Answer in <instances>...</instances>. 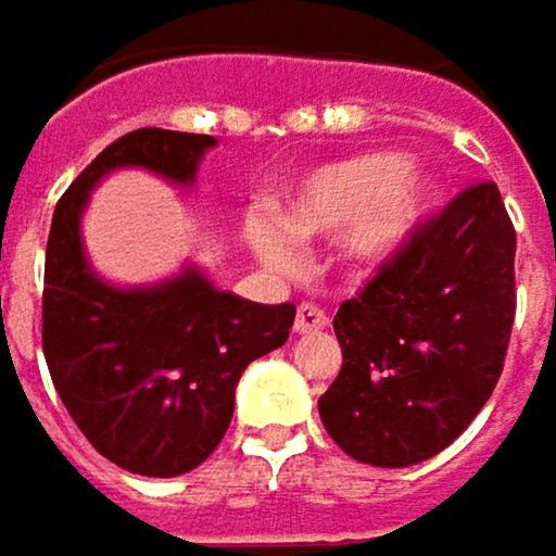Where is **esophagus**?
<instances>
[{"label":"esophagus","mask_w":556,"mask_h":556,"mask_svg":"<svg viewBox=\"0 0 556 556\" xmlns=\"http://www.w3.org/2000/svg\"><path fill=\"white\" fill-rule=\"evenodd\" d=\"M292 328H295V334H315V331L328 328V315L318 305H299Z\"/></svg>","instance_id":"obj_1"}]
</instances>
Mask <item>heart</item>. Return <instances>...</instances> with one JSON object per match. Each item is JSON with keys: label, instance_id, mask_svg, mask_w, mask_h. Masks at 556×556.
Returning a JSON list of instances; mask_svg holds the SVG:
<instances>
[{"label": "heart", "instance_id": "obj_1", "mask_svg": "<svg viewBox=\"0 0 556 556\" xmlns=\"http://www.w3.org/2000/svg\"><path fill=\"white\" fill-rule=\"evenodd\" d=\"M428 202V176L399 154H357L305 173L279 202L277 218L248 222V244L264 267L289 270L292 238L338 235V254L351 270H377L415 235Z\"/></svg>", "mask_w": 556, "mask_h": 556}]
</instances>
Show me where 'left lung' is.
I'll return each instance as SVG.
<instances>
[{"instance_id":"8db88e82","label":"left lung","mask_w":556,"mask_h":556,"mask_svg":"<svg viewBox=\"0 0 556 556\" xmlns=\"http://www.w3.org/2000/svg\"><path fill=\"white\" fill-rule=\"evenodd\" d=\"M511 318L515 228L496 182H480L338 308L344 364L318 399L325 431L374 467L441 454L500 383Z\"/></svg>"}]
</instances>
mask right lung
I'll use <instances>...</instances> for the list:
<instances>
[{
    "instance_id": "right-lung-1",
    "label": "right lung",
    "mask_w": 556,
    "mask_h": 556,
    "mask_svg": "<svg viewBox=\"0 0 556 556\" xmlns=\"http://www.w3.org/2000/svg\"><path fill=\"white\" fill-rule=\"evenodd\" d=\"M218 141L141 128L109 144L56 202L45 261V357L56 395L89 444L138 477L195 470L225 438L251 361L286 344L295 305L218 289L199 264L122 286L89 261L83 215L115 169L192 189Z\"/></svg>"
}]
</instances>
